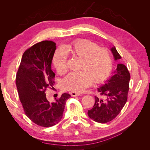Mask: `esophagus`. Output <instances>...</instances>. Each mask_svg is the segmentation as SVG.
Segmentation results:
<instances>
[{"instance_id": "esophagus-1", "label": "esophagus", "mask_w": 150, "mask_h": 150, "mask_svg": "<svg viewBox=\"0 0 150 150\" xmlns=\"http://www.w3.org/2000/svg\"><path fill=\"white\" fill-rule=\"evenodd\" d=\"M71 95L72 97H75V96H79V93H76V92H71Z\"/></svg>"}]
</instances>
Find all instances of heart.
Returning a JSON list of instances; mask_svg holds the SVG:
<instances>
[{
  "label": "heart",
  "instance_id": "1",
  "mask_svg": "<svg viewBox=\"0 0 150 150\" xmlns=\"http://www.w3.org/2000/svg\"><path fill=\"white\" fill-rule=\"evenodd\" d=\"M81 59L77 72L68 74L62 81V88L72 92H81L92 84L105 80L112 67L111 54L105 47L87 39H78L67 44L65 50L57 49L52 59L53 65L58 74L68 71L67 54Z\"/></svg>",
  "mask_w": 150,
  "mask_h": 150
}]
</instances>
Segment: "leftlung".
Returning <instances> with one entry per match:
<instances>
[{
  "label": "left lung",
  "mask_w": 150,
  "mask_h": 150,
  "mask_svg": "<svg viewBox=\"0 0 150 150\" xmlns=\"http://www.w3.org/2000/svg\"><path fill=\"white\" fill-rule=\"evenodd\" d=\"M115 60H120L121 56L115 47L111 49ZM130 74L128 68L122 64H118L110 79L98 88L101 96L105 99L94 96L95 103L88 115L94 121L105 123L114 120L120 114L128 99L129 89Z\"/></svg>",
  "instance_id": "left-lung-1"
}]
</instances>
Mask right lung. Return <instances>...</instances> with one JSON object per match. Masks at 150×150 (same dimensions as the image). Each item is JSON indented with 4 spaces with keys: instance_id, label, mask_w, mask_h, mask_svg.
<instances>
[{
    "instance_id": "add662e5",
    "label": "right lung",
    "mask_w": 150,
    "mask_h": 150,
    "mask_svg": "<svg viewBox=\"0 0 150 150\" xmlns=\"http://www.w3.org/2000/svg\"><path fill=\"white\" fill-rule=\"evenodd\" d=\"M56 49L52 40H44L28 49L22 55L17 72L16 86L25 115L38 126L51 127L61 121L66 102L64 93L54 103L46 98L47 88H53L55 74L51 69Z\"/></svg>"
}]
</instances>
